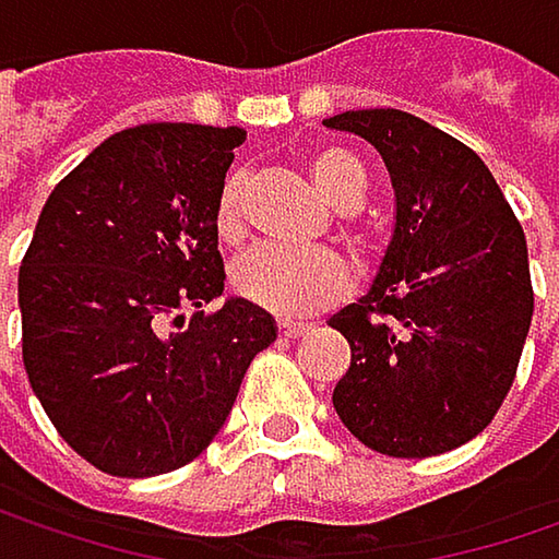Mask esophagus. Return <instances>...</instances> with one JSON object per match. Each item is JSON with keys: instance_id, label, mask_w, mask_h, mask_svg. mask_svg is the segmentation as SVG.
Listing matches in <instances>:
<instances>
[{"instance_id": "esophagus-1", "label": "esophagus", "mask_w": 559, "mask_h": 559, "mask_svg": "<svg viewBox=\"0 0 559 559\" xmlns=\"http://www.w3.org/2000/svg\"><path fill=\"white\" fill-rule=\"evenodd\" d=\"M278 330H281V336H287V340H297L300 333H307L310 330V323H304V320H278Z\"/></svg>"}]
</instances>
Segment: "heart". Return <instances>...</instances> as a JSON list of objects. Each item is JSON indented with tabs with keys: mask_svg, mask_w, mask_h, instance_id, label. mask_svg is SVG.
Here are the masks:
<instances>
[{
	"mask_svg": "<svg viewBox=\"0 0 559 559\" xmlns=\"http://www.w3.org/2000/svg\"><path fill=\"white\" fill-rule=\"evenodd\" d=\"M310 177L320 193L336 203L340 210H353L369 187L362 162L346 148H320L310 155ZM216 236L223 242H239L246 236V213H242V174H229L216 213H213ZM349 265L330 249H284L262 246L242 255L233 269V287L281 317L310 313L349 290Z\"/></svg>",
	"mask_w": 559,
	"mask_h": 559,
	"instance_id": "heart-1",
	"label": "heart"
}]
</instances>
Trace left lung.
<instances>
[{
    "instance_id": "8db88e82",
    "label": "left lung",
    "mask_w": 559,
    "mask_h": 559,
    "mask_svg": "<svg viewBox=\"0 0 559 559\" xmlns=\"http://www.w3.org/2000/svg\"><path fill=\"white\" fill-rule=\"evenodd\" d=\"M323 126L366 139L394 190L372 287L326 320L353 349L333 407L379 453L456 450L492 424L531 330L524 229L483 158L437 126L401 109Z\"/></svg>"
}]
</instances>
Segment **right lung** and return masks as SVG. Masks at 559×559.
<instances>
[{"instance_id": "1", "label": "right lung", "mask_w": 559, "mask_h": 559, "mask_svg": "<svg viewBox=\"0 0 559 559\" xmlns=\"http://www.w3.org/2000/svg\"><path fill=\"white\" fill-rule=\"evenodd\" d=\"M242 142L239 126L122 129L38 216L19 272L25 372L57 433L109 476L197 460L278 336L246 297L200 310L226 284L213 213Z\"/></svg>"}]
</instances>
